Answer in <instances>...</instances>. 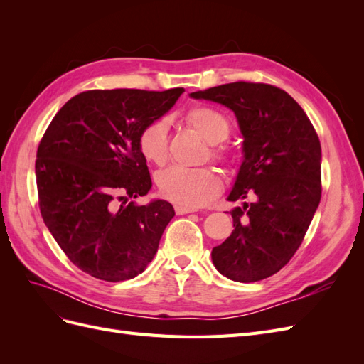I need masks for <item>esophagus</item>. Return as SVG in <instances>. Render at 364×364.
I'll return each mask as SVG.
<instances>
[{
  "label": "esophagus",
  "mask_w": 364,
  "mask_h": 364,
  "mask_svg": "<svg viewBox=\"0 0 364 364\" xmlns=\"http://www.w3.org/2000/svg\"><path fill=\"white\" fill-rule=\"evenodd\" d=\"M174 211L176 214L183 215V214H190V213H196L197 209L196 208H190V206H183V205H176L174 206Z\"/></svg>",
  "instance_id": "obj_1"
}]
</instances>
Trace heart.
<instances>
[{
    "label": "heart",
    "instance_id": "1",
    "mask_svg": "<svg viewBox=\"0 0 364 364\" xmlns=\"http://www.w3.org/2000/svg\"><path fill=\"white\" fill-rule=\"evenodd\" d=\"M185 121L209 144H218L229 136L230 126L228 119L208 106H194L185 115ZM138 149L146 161L162 165L168 158V123L164 118L153 119L141 129L138 135ZM213 156L228 162L225 150L213 149ZM158 190L178 205L199 206L220 191V178L213 168H186L174 165L164 170L156 178Z\"/></svg>",
    "mask_w": 364,
    "mask_h": 364
}]
</instances>
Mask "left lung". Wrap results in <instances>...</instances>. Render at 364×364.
<instances>
[{
  "mask_svg": "<svg viewBox=\"0 0 364 364\" xmlns=\"http://www.w3.org/2000/svg\"><path fill=\"white\" fill-rule=\"evenodd\" d=\"M229 107L243 135V162L228 200L234 230L211 258L223 277L257 282L299 249L321 202V141L304 109L277 86L235 82L191 92Z\"/></svg>",
  "mask_w": 364,
  "mask_h": 364,
  "instance_id": "8db88e82",
  "label": "left lung"
}]
</instances>
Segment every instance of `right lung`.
<instances>
[{
  "label": "right lung",
  "instance_id": "1",
  "mask_svg": "<svg viewBox=\"0 0 364 364\" xmlns=\"http://www.w3.org/2000/svg\"><path fill=\"white\" fill-rule=\"evenodd\" d=\"M183 91H85L62 106L41 139L42 218L65 255L94 278H135L158 252L174 217L171 203L127 199L151 188L138 149L141 129L167 114Z\"/></svg>",
  "mask_w": 364,
  "mask_h": 364
}]
</instances>
